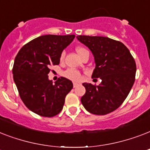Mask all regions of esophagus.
Here are the masks:
<instances>
[{
	"label": "esophagus",
	"instance_id": "1",
	"mask_svg": "<svg viewBox=\"0 0 150 150\" xmlns=\"http://www.w3.org/2000/svg\"><path fill=\"white\" fill-rule=\"evenodd\" d=\"M78 83H76V82H74V83H73V87H74V88H75V87L77 86H78Z\"/></svg>",
	"mask_w": 150,
	"mask_h": 150
}]
</instances>
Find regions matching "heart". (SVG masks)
Listing matches in <instances>:
<instances>
[{
	"label": "heart",
	"instance_id": "heart-1",
	"mask_svg": "<svg viewBox=\"0 0 150 150\" xmlns=\"http://www.w3.org/2000/svg\"><path fill=\"white\" fill-rule=\"evenodd\" d=\"M86 51H88V50L86 49H85L84 47H78L76 48V52L80 57L82 54H84L85 52ZM64 55H65V53L62 52L61 54V60H63L64 57ZM63 75L68 79L74 81V82H79L82 79L81 73L76 69H74V68H68L66 71H64L63 73Z\"/></svg>",
	"mask_w": 150,
	"mask_h": 150
}]
</instances>
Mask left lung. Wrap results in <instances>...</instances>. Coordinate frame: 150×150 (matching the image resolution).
I'll use <instances>...</instances> for the list:
<instances>
[{"mask_svg":"<svg viewBox=\"0 0 150 150\" xmlns=\"http://www.w3.org/2000/svg\"><path fill=\"white\" fill-rule=\"evenodd\" d=\"M77 39L93 54L96 67L92 78L101 79L99 86L82 84L86 93L81 102L91 114H109L122 104L135 82V60L119 41L103 36H78Z\"/></svg>","mask_w":150,"mask_h":150,"instance_id":"8db88e82","label":"left lung"}]
</instances>
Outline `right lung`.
I'll use <instances>...</instances> for the list:
<instances>
[{"instance_id": "obj_1", "label": "right lung", "mask_w": 150, "mask_h": 150, "mask_svg": "<svg viewBox=\"0 0 150 150\" xmlns=\"http://www.w3.org/2000/svg\"><path fill=\"white\" fill-rule=\"evenodd\" d=\"M75 35H45L34 39L18 51L13 65V79L20 98L31 111L51 117L63 109L66 95L71 90V81L59 78L53 83L48 74L50 65H57L64 49Z\"/></svg>"}]
</instances>
